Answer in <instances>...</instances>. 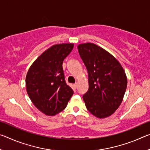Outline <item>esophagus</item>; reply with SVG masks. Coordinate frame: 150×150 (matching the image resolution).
Returning a JSON list of instances; mask_svg holds the SVG:
<instances>
[{
    "instance_id": "1",
    "label": "esophagus",
    "mask_w": 150,
    "mask_h": 150,
    "mask_svg": "<svg viewBox=\"0 0 150 150\" xmlns=\"http://www.w3.org/2000/svg\"><path fill=\"white\" fill-rule=\"evenodd\" d=\"M74 87H75V88H77V87H78V83H75V84H74Z\"/></svg>"
}]
</instances>
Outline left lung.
I'll use <instances>...</instances> for the list:
<instances>
[{
    "label": "left lung",
    "mask_w": 150,
    "mask_h": 150,
    "mask_svg": "<svg viewBox=\"0 0 150 150\" xmlns=\"http://www.w3.org/2000/svg\"><path fill=\"white\" fill-rule=\"evenodd\" d=\"M87 68L88 90L83 96L86 107L96 117L111 116L122 102L127 87L124 69L116 58L93 43L77 46Z\"/></svg>",
    "instance_id": "obj_1"
}]
</instances>
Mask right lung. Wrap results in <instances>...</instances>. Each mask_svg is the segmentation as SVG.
Here are the masks:
<instances>
[{"label": "right lung", "mask_w": 150, "mask_h": 150, "mask_svg": "<svg viewBox=\"0 0 150 150\" xmlns=\"http://www.w3.org/2000/svg\"><path fill=\"white\" fill-rule=\"evenodd\" d=\"M73 44H55L45 50L30 66L26 77L30 100L40 111L55 116L64 110L73 91L66 84L62 67Z\"/></svg>", "instance_id": "obj_1"}]
</instances>
